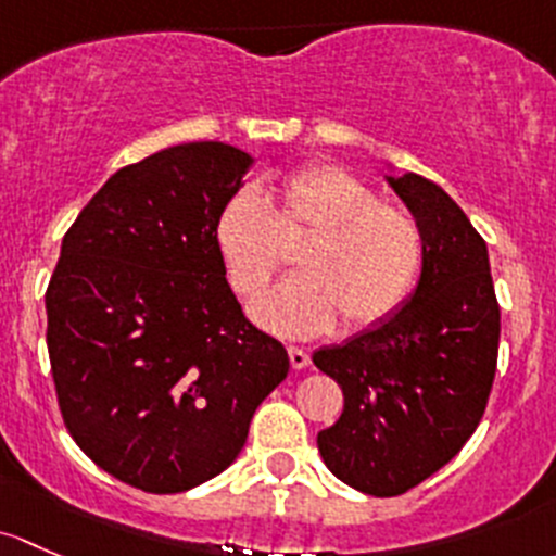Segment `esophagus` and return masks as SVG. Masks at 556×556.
<instances>
[{
	"mask_svg": "<svg viewBox=\"0 0 556 556\" xmlns=\"http://www.w3.org/2000/svg\"><path fill=\"white\" fill-rule=\"evenodd\" d=\"M289 362H291V366H294V369H305V366H311V356H307L302 348L291 345L289 348Z\"/></svg>",
	"mask_w": 556,
	"mask_h": 556,
	"instance_id": "esophagus-1",
	"label": "esophagus"
}]
</instances>
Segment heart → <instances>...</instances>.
I'll return each instance as SVG.
<instances>
[{"label": "heart", "instance_id": "obj_1", "mask_svg": "<svg viewBox=\"0 0 556 556\" xmlns=\"http://www.w3.org/2000/svg\"><path fill=\"white\" fill-rule=\"evenodd\" d=\"M280 238H307L296 251L300 276L256 302L254 318L283 337H316L342 318L366 329L391 318L420 280L426 232L402 205L340 165H311L291 174L267 205L240 190L222 205L214 243L240 300L265 291L283 265Z\"/></svg>", "mask_w": 556, "mask_h": 556}]
</instances>
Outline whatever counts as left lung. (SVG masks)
Returning a JSON list of instances; mask_svg holds the SVG:
<instances>
[{
    "label": "left lung",
    "instance_id": "left-lung-1",
    "mask_svg": "<svg viewBox=\"0 0 556 556\" xmlns=\"http://www.w3.org/2000/svg\"><path fill=\"white\" fill-rule=\"evenodd\" d=\"M386 179L426 232L415 294L391 318L313 353L345 396L340 420L318 433L320 457L375 497L402 495L460 452L488 406L501 340L484 238L433 181Z\"/></svg>",
    "mask_w": 556,
    "mask_h": 556
}]
</instances>
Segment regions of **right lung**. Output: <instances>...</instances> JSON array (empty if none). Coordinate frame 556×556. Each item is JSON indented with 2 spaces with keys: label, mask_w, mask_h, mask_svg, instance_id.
<instances>
[{
  "label": "right lung",
  "mask_w": 556,
  "mask_h": 556,
  "mask_svg": "<svg viewBox=\"0 0 556 556\" xmlns=\"http://www.w3.org/2000/svg\"><path fill=\"white\" fill-rule=\"evenodd\" d=\"M251 163L222 141L154 152L109 176L61 243L45 294L61 415L77 447L136 490L185 492L225 471L289 375L214 243Z\"/></svg>",
  "instance_id": "obj_1"
}]
</instances>
